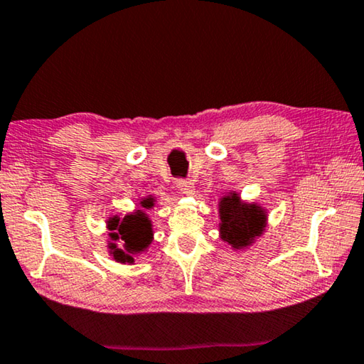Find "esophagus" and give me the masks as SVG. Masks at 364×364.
Masks as SVG:
<instances>
[{
	"label": "esophagus",
	"instance_id": "1",
	"mask_svg": "<svg viewBox=\"0 0 364 364\" xmlns=\"http://www.w3.org/2000/svg\"><path fill=\"white\" fill-rule=\"evenodd\" d=\"M176 188L186 196L194 194V183H191L188 180H176Z\"/></svg>",
	"mask_w": 364,
	"mask_h": 364
}]
</instances>
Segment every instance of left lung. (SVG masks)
Listing matches in <instances>:
<instances>
[{
    "instance_id": "1",
    "label": "left lung",
    "mask_w": 364,
    "mask_h": 364,
    "mask_svg": "<svg viewBox=\"0 0 364 364\" xmlns=\"http://www.w3.org/2000/svg\"><path fill=\"white\" fill-rule=\"evenodd\" d=\"M220 239L232 250H247L263 236L268 226V212L262 204L245 202L241 194L230 191L218 200Z\"/></svg>"
}]
</instances>
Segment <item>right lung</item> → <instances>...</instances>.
Wrapping results in <instances>:
<instances>
[{
    "instance_id": "add662e5",
    "label": "right lung",
    "mask_w": 364,
    "mask_h": 364,
    "mask_svg": "<svg viewBox=\"0 0 364 364\" xmlns=\"http://www.w3.org/2000/svg\"><path fill=\"white\" fill-rule=\"evenodd\" d=\"M156 204L152 196L138 199V205L127 215H110L106 220L109 230L107 252L117 263L133 264L134 258L149 249L154 241L152 221L146 210Z\"/></svg>"
}]
</instances>
